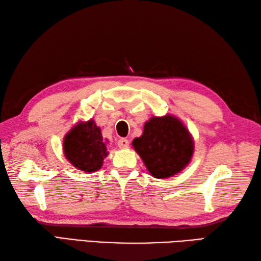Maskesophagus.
<instances>
[{
  "label": "esophagus",
  "instance_id": "34e87169",
  "mask_svg": "<svg viewBox=\"0 0 261 261\" xmlns=\"http://www.w3.org/2000/svg\"><path fill=\"white\" fill-rule=\"evenodd\" d=\"M118 146L120 148H127V147H129V140L124 139V138H122V139H120L118 141Z\"/></svg>",
  "mask_w": 261,
  "mask_h": 261
}]
</instances>
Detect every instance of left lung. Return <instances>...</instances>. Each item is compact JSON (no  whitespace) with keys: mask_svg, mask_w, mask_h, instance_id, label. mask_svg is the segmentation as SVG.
<instances>
[{"mask_svg":"<svg viewBox=\"0 0 261 261\" xmlns=\"http://www.w3.org/2000/svg\"><path fill=\"white\" fill-rule=\"evenodd\" d=\"M147 169L154 178H168L190 164L194 140L174 115L152 116L143 126L141 137L132 141Z\"/></svg>","mask_w":261,"mask_h":261,"instance_id":"left-lung-1","label":"left lung"}]
</instances>
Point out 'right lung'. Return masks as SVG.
Returning a JSON list of instances; mask_svg holds the SVG:
<instances>
[{
    "mask_svg": "<svg viewBox=\"0 0 261 261\" xmlns=\"http://www.w3.org/2000/svg\"><path fill=\"white\" fill-rule=\"evenodd\" d=\"M107 141L94 120L81 121L64 138L65 157L77 169L93 173L102 167L108 157Z\"/></svg>",
    "mask_w": 261,
    "mask_h": 261,
    "instance_id": "obj_1",
    "label": "right lung"
}]
</instances>
